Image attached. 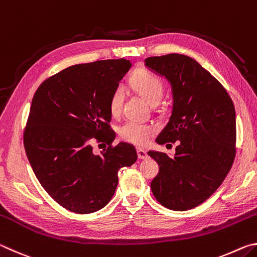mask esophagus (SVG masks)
<instances>
[{
	"label": "esophagus",
	"mask_w": 257,
	"mask_h": 257,
	"mask_svg": "<svg viewBox=\"0 0 257 257\" xmlns=\"http://www.w3.org/2000/svg\"><path fill=\"white\" fill-rule=\"evenodd\" d=\"M137 155H138L139 159H146L147 156H149V154H147V152L145 150L139 149V147L137 149Z\"/></svg>",
	"instance_id": "esophagus-1"
}]
</instances>
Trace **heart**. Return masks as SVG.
Here are the masks:
<instances>
[{
    "label": "heart",
    "mask_w": 257,
    "mask_h": 257,
    "mask_svg": "<svg viewBox=\"0 0 257 257\" xmlns=\"http://www.w3.org/2000/svg\"><path fill=\"white\" fill-rule=\"evenodd\" d=\"M133 88L144 97L152 105L160 103L164 95V82L159 76L145 69H141L130 78ZM123 103L122 87H116L110 97V112L113 115H119ZM156 132L155 125L151 123L139 122L136 120H128L119 128V136L123 141L132 144L143 146L147 144L150 137Z\"/></svg>",
    "instance_id": "obj_1"
}]
</instances>
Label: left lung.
Listing matches in <instances>:
<instances>
[{
  "label": "left lung",
  "mask_w": 257,
  "mask_h": 257,
  "mask_svg": "<svg viewBox=\"0 0 257 257\" xmlns=\"http://www.w3.org/2000/svg\"><path fill=\"white\" fill-rule=\"evenodd\" d=\"M171 82L173 108L156 143H177L176 154L150 151L160 170L151 182L161 205L187 211L219 188L236 158V112L227 90L197 61L182 54L145 59Z\"/></svg>",
  "instance_id": "left-lung-1"
}]
</instances>
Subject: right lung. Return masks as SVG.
<instances>
[{
	"mask_svg": "<svg viewBox=\"0 0 257 257\" xmlns=\"http://www.w3.org/2000/svg\"><path fill=\"white\" fill-rule=\"evenodd\" d=\"M132 67L129 60L76 64L38 87L24 132L35 176L47 194L78 214L101 210L118 186V171L137 160L134 145L119 143L110 121V97ZM106 142L96 156L91 145Z\"/></svg>",
	"mask_w": 257,
	"mask_h": 257,
	"instance_id": "add662e5",
	"label": "right lung"
}]
</instances>
